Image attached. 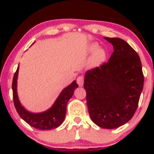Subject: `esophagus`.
<instances>
[{"instance_id":"obj_1","label":"esophagus","mask_w":154,"mask_h":154,"mask_svg":"<svg viewBox=\"0 0 154 154\" xmlns=\"http://www.w3.org/2000/svg\"><path fill=\"white\" fill-rule=\"evenodd\" d=\"M83 82H84V78L83 76H79L77 78V83L79 86H82L83 85Z\"/></svg>"}]
</instances>
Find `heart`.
Listing matches in <instances>:
<instances>
[{
  "instance_id": "heart-1",
  "label": "heart",
  "mask_w": 154,
  "mask_h": 154,
  "mask_svg": "<svg viewBox=\"0 0 154 154\" xmlns=\"http://www.w3.org/2000/svg\"><path fill=\"white\" fill-rule=\"evenodd\" d=\"M98 45L96 43H93L90 46L89 48V51L94 52L92 56H91L90 59V65L92 67L96 68L100 66L101 64H103L104 62H105L106 60V57H107V53H106V50L100 48L98 49Z\"/></svg>"
}]
</instances>
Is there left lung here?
Segmentation results:
<instances>
[{"label": "left lung", "instance_id": "8db88e82", "mask_svg": "<svg viewBox=\"0 0 154 154\" xmlns=\"http://www.w3.org/2000/svg\"><path fill=\"white\" fill-rule=\"evenodd\" d=\"M113 46L108 62L88 71L84 89L91 119L97 126L116 128L132 119L138 107L144 75L137 51L119 38L105 37Z\"/></svg>", "mask_w": 154, "mask_h": 154}]
</instances>
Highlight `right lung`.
<instances>
[{"instance_id":"right-lung-1","label":"right lung","mask_w":154,"mask_h":154,"mask_svg":"<svg viewBox=\"0 0 154 154\" xmlns=\"http://www.w3.org/2000/svg\"><path fill=\"white\" fill-rule=\"evenodd\" d=\"M19 67L15 71L12 83L13 98L16 111L24 120L35 128L48 130L58 127L63 122L66 111L68 101L73 95L74 91L78 87L76 81L64 88L57 98L54 105L45 112L32 113L28 111L21 105L17 94V79Z\"/></svg>"}]
</instances>
